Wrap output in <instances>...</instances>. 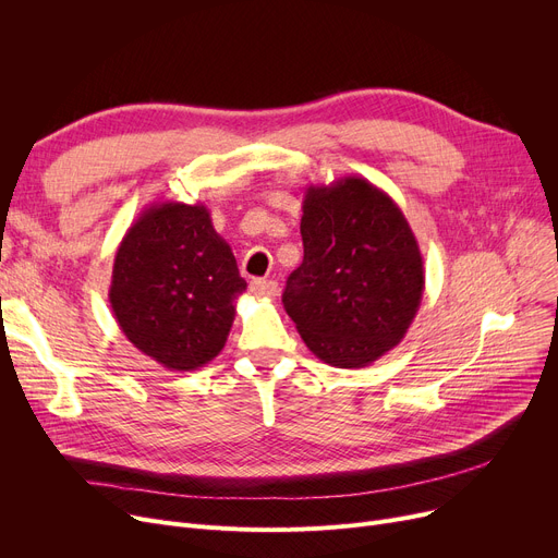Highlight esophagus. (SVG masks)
I'll return each mask as SVG.
<instances>
[{
	"mask_svg": "<svg viewBox=\"0 0 558 558\" xmlns=\"http://www.w3.org/2000/svg\"><path fill=\"white\" fill-rule=\"evenodd\" d=\"M248 289H251V294L257 299H276L278 296V282H274V280L255 278V280H251Z\"/></svg>",
	"mask_w": 558,
	"mask_h": 558,
	"instance_id": "obj_1",
	"label": "esophagus"
}]
</instances>
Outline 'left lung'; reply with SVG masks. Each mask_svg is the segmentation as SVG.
<instances>
[{
  "label": "left lung",
  "instance_id": "obj_1",
  "mask_svg": "<svg viewBox=\"0 0 558 558\" xmlns=\"http://www.w3.org/2000/svg\"><path fill=\"white\" fill-rule=\"evenodd\" d=\"M303 262L282 303L312 353L362 368L393 350L425 289L416 234L398 203L362 175L310 185L303 198Z\"/></svg>",
  "mask_w": 558,
  "mask_h": 558
}]
</instances>
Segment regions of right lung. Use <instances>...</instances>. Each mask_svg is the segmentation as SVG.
Segmentation results:
<instances>
[{"label":"right lung","instance_id":"right-lung-1","mask_svg":"<svg viewBox=\"0 0 558 558\" xmlns=\"http://www.w3.org/2000/svg\"><path fill=\"white\" fill-rule=\"evenodd\" d=\"M244 291L210 210L156 201L117 248L108 301L140 353L169 371H196L221 353Z\"/></svg>","mask_w":558,"mask_h":558}]
</instances>
